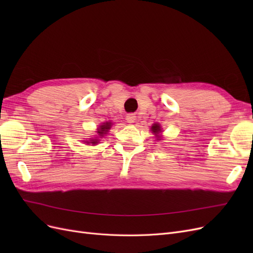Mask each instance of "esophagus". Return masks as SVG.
<instances>
[{"label": "esophagus", "mask_w": 253, "mask_h": 253, "mask_svg": "<svg viewBox=\"0 0 253 253\" xmlns=\"http://www.w3.org/2000/svg\"><path fill=\"white\" fill-rule=\"evenodd\" d=\"M126 121L128 122V124H133V122L135 121V115L134 114H128L126 116Z\"/></svg>", "instance_id": "obj_1"}]
</instances>
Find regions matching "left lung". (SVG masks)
<instances>
[{"label": "left lung", "instance_id": "1", "mask_svg": "<svg viewBox=\"0 0 253 253\" xmlns=\"http://www.w3.org/2000/svg\"><path fill=\"white\" fill-rule=\"evenodd\" d=\"M152 131L154 132V133H158V132H159V126H157V125L153 126H152Z\"/></svg>", "mask_w": 253, "mask_h": 253}]
</instances>
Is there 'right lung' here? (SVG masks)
<instances>
[{
    "mask_svg": "<svg viewBox=\"0 0 253 253\" xmlns=\"http://www.w3.org/2000/svg\"><path fill=\"white\" fill-rule=\"evenodd\" d=\"M110 124H108V122H106V125H104V126H101V132H98V133H100V134H103V133H105V131H108V129L110 128ZM93 143H95V142H93Z\"/></svg>",
    "mask_w": 253,
    "mask_h": 253,
    "instance_id": "obj_1",
    "label": "right lung"
}]
</instances>
